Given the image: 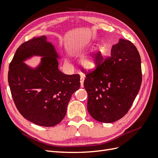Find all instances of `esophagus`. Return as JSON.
<instances>
[{
  "label": "esophagus",
  "instance_id": "34e87169",
  "mask_svg": "<svg viewBox=\"0 0 158 158\" xmlns=\"http://www.w3.org/2000/svg\"><path fill=\"white\" fill-rule=\"evenodd\" d=\"M83 81H84V77H81L80 78V83H81V87H83Z\"/></svg>",
  "mask_w": 158,
  "mask_h": 158
}]
</instances>
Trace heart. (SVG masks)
<instances>
[{"mask_svg":"<svg viewBox=\"0 0 158 158\" xmlns=\"http://www.w3.org/2000/svg\"><path fill=\"white\" fill-rule=\"evenodd\" d=\"M102 53V48L99 47L95 54L85 56L81 59V65L86 69H92L95 68L98 64L99 56Z\"/></svg>","mask_w":158,"mask_h":158,"instance_id":"obj_1","label":"heart"}]
</instances>
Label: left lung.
Masks as SVG:
<instances>
[{"instance_id":"1","label":"left lung","mask_w":158,"mask_h":158,"mask_svg":"<svg viewBox=\"0 0 158 158\" xmlns=\"http://www.w3.org/2000/svg\"><path fill=\"white\" fill-rule=\"evenodd\" d=\"M103 59L100 55L96 69L86 74L83 85L92 118L112 123L127 114L139 91L141 58L134 44L120 39L113 45L110 56Z\"/></svg>"}]
</instances>
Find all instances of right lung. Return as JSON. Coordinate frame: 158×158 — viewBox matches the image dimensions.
Listing matches in <instances>:
<instances>
[{
  "label": "right lung",
  "instance_id": "obj_1",
  "mask_svg": "<svg viewBox=\"0 0 158 158\" xmlns=\"http://www.w3.org/2000/svg\"><path fill=\"white\" fill-rule=\"evenodd\" d=\"M33 56H42L35 68L23 63ZM60 56L46 36L33 38L17 48L8 73L10 92L17 110L33 123L52 127L66 115L71 95L79 89L80 75L59 70Z\"/></svg>",
  "mask_w": 158,
  "mask_h": 158
}]
</instances>
